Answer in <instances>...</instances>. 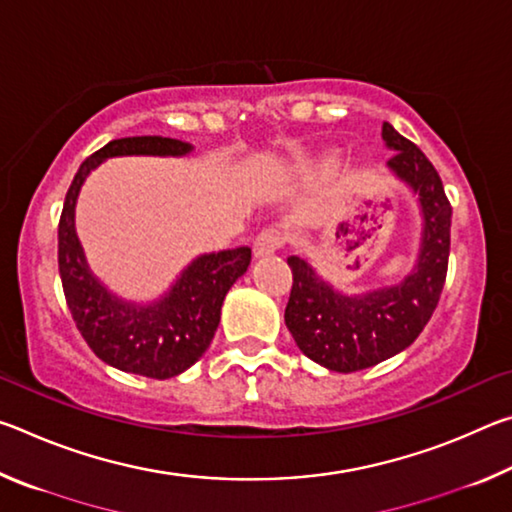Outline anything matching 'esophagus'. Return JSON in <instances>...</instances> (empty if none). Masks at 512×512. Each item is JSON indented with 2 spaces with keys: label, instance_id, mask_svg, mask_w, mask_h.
I'll return each mask as SVG.
<instances>
[{
  "label": "esophagus",
  "instance_id": "1",
  "mask_svg": "<svg viewBox=\"0 0 512 512\" xmlns=\"http://www.w3.org/2000/svg\"><path fill=\"white\" fill-rule=\"evenodd\" d=\"M284 244V235L280 230L275 228H266L259 232L255 237V244H253V253L255 257H266V255H273L275 250H280Z\"/></svg>",
  "mask_w": 512,
  "mask_h": 512
}]
</instances>
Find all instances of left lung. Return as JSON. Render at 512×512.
I'll return each mask as SVG.
<instances>
[{
    "instance_id": "left-lung-1",
    "label": "left lung",
    "mask_w": 512,
    "mask_h": 512,
    "mask_svg": "<svg viewBox=\"0 0 512 512\" xmlns=\"http://www.w3.org/2000/svg\"><path fill=\"white\" fill-rule=\"evenodd\" d=\"M388 160L397 178L418 194L424 228L418 264L395 287L345 296L320 280L298 255L287 262L293 273L284 323L302 354L334 372H357L395 357L418 339L438 307L449 262L452 205L443 180L427 155L384 121Z\"/></svg>"
}]
</instances>
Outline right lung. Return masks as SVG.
<instances>
[{
    "instance_id": "add662e5",
    "label": "right lung",
    "mask_w": 512,
    "mask_h": 512,
    "mask_svg": "<svg viewBox=\"0 0 512 512\" xmlns=\"http://www.w3.org/2000/svg\"><path fill=\"white\" fill-rule=\"evenodd\" d=\"M192 144L171 137H121L85 160L67 189L58 223V271L67 307L85 343L108 366L151 379L185 372L210 348L221 305L250 264V248L239 246L201 255L178 277L169 293L149 305L126 302L90 273L74 230V207L83 180L115 155H185Z\"/></svg>"
}]
</instances>
